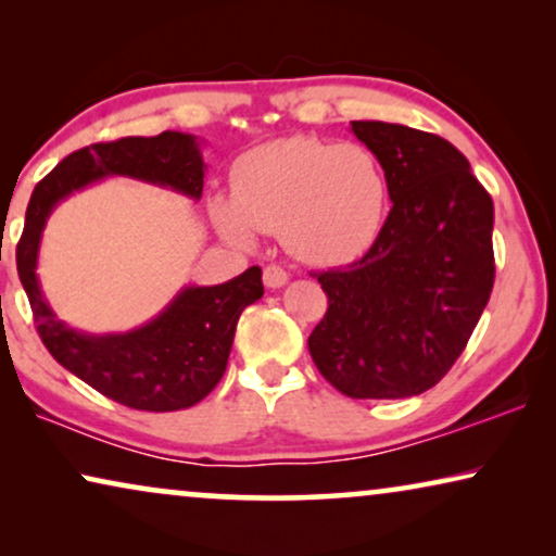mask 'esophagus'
I'll list each match as a JSON object with an SVG mask.
<instances>
[{
	"label": "esophagus",
	"mask_w": 556,
	"mask_h": 556,
	"mask_svg": "<svg viewBox=\"0 0 556 556\" xmlns=\"http://www.w3.org/2000/svg\"><path fill=\"white\" fill-rule=\"evenodd\" d=\"M263 280H265V286H268V288H280V286L288 283V273L280 268V265L270 263V265H265Z\"/></svg>",
	"instance_id": "1"
}]
</instances>
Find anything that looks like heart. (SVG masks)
Listing matches in <instances>:
<instances>
[{"label": "heart", "instance_id": "obj_1", "mask_svg": "<svg viewBox=\"0 0 556 556\" xmlns=\"http://www.w3.org/2000/svg\"><path fill=\"white\" fill-rule=\"evenodd\" d=\"M387 197L375 151L295 136L242 156L232 172V197H215L210 215L240 245H250L257 230L280 232L299 261L341 265L375 245Z\"/></svg>", "mask_w": 556, "mask_h": 556}]
</instances>
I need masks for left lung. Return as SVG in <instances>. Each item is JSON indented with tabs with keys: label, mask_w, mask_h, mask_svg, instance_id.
Returning <instances> with one entry per match:
<instances>
[{
	"label": "left lung",
	"mask_w": 556,
	"mask_h": 556,
	"mask_svg": "<svg viewBox=\"0 0 556 556\" xmlns=\"http://www.w3.org/2000/svg\"><path fill=\"white\" fill-rule=\"evenodd\" d=\"M382 164L392 210L367 255L318 278L329 308L308 337L326 382L354 400H400L443 379L493 291V202L451 141L352 121Z\"/></svg>",
	"instance_id": "left-lung-1"
}]
</instances>
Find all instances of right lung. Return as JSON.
I'll return each instance as SVG.
<instances>
[{"label": "right lung", "instance_id": "add662e5", "mask_svg": "<svg viewBox=\"0 0 556 556\" xmlns=\"http://www.w3.org/2000/svg\"><path fill=\"white\" fill-rule=\"evenodd\" d=\"M116 174L172 187L194 200H200L204 187V162L189 134L126 136L73 151L37 181L29 197L25 230L17 242L20 280L42 344L67 371L126 407L147 413L192 407L223 379L238 318L263 295L257 265L227 283L181 288L162 314L128 333L93 337L75 331L42 299L35 268L50 212L90 181Z\"/></svg>", "mask_w": 556, "mask_h": 556}]
</instances>
